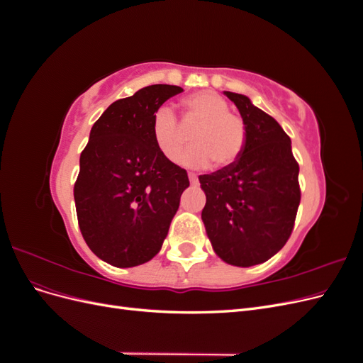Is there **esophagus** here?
<instances>
[{
	"instance_id": "esophagus-1",
	"label": "esophagus",
	"mask_w": 363,
	"mask_h": 363,
	"mask_svg": "<svg viewBox=\"0 0 363 363\" xmlns=\"http://www.w3.org/2000/svg\"><path fill=\"white\" fill-rule=\"evenodd\" d=\"M188 177H189L191 184H196V183H199V177H196V175H195L194 172H189V174H188Z\"/></svg>"
}]
</instances>
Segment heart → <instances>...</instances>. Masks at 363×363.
Segmentation results:
<instances>
[{
	"mask_svg": "<svg viewBox=\"0 0 363 363\" xmlns=\"http://www.w3.org/2000/svg\"><path fill=\"white\" fill-rule=\"evenodd\" d=\"M182 125L195 127L191 135L192 147L182 156L189 167L201 168L207 162L215 169H225L242 157L248 128L245 119L228 111L224 96L213 91H201L180 101ZM150 133L160 155L174 162L186 144V135L169 107H159L151 118Z\"/></svg>",
	"mask_w": 363,
	"mask_h": 363,
	"instance_id": "heart-1",
	"label": "heart"
}]
</instances>
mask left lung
Masks as SVG:
<instances>
[{
  "mask_svg": "<svg viewBox=\"0 0 363 363\" xmlns=\"http://www.w3.org/2000/svg\"><path fill=\"white\" fill-rule=\"evenodd\" d=\"M248 128L242 157L233 167L200 175L201 212L216 255L235 267L267 262L288 242L301 191L291 139L272 116L245 95L225 92Z\"/></svg>",
  "mask_w": 363,
  "mask_h": 363,
  "instance_id": "8db88e82",
  "label": "left lung"
}]
</instances>
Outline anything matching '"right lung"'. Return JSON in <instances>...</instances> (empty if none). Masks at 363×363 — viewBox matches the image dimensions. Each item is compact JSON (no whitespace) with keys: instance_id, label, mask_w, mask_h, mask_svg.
<instances>
[{"instance_id":"right-lung-1","label":"right lung","mask_w":363,"mask_h":363,"mask_svg":"<svg viewBox=\"0 0 363 363\" xmlns=\"http://www.w3.org/2000/svg\"><path fill=\"white\" fill-rule=\"evenodd\" d=\"M180 86L152 84L106 108L82 151L74 200L92 252L118 268L138 267L162 248L189 186L186 169L164 159L150 123Z\"/></svg>"}]
</instances>
